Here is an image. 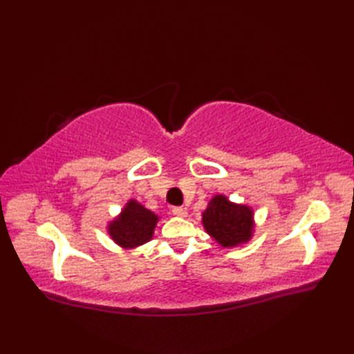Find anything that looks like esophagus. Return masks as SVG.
Wrapping results in <instances>:
<instances>
[{"instance_id": "obj_1", "label": "esophagus", "mask_w": 354, "mask_h": 354, "mask_svg": "<svg viewBox=\"0 0 354 354\" xmlns=\"http://www.w3.org/2000/svg\"><path fill=\"white\" fill-rule=\"evenodd\" d=\"M171 213H173V216H176V217H187V209L183 208V207H173Z\"/></svg>"}]
</instances>
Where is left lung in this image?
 <instances>
[{
	"label": "left lung",
	"instance_id": "1",
	"mask_svg": "<svg viewBox=\"0 0 354 354\" xmlns=\"http://www.w3.org/2000/svg\"><path fill=\"white\" fill-rule=\"evenodd\" d=\"M207 234L223 248H236L250 242L254 234V209L234 204L225 194H216L202 213Z\"/></svg>",
	"mask_w": 354,
	"mask_h": 354
}]
</instances>
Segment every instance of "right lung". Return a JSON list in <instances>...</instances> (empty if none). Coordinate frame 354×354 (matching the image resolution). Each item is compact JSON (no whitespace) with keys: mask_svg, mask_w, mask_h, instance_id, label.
<instances>
[{"mask_svg":"<svg viewBox=\"0 0 354 354\" xmlns=\"http://www.w3.org/2000/svg\"><path fill=\"white\" fill-rule=\"evenodd\" d=\"M158 221L160 217L153 212H150L135 199H129L122 213L108 223L109 237L118 246L133 250L152 240Z\"/></svg>","mask_w":354,"mask_h":354,"instance_id":"1","label":"right lung"}]
</instances>
